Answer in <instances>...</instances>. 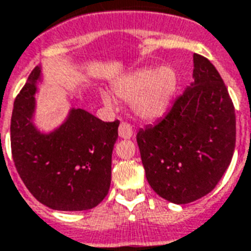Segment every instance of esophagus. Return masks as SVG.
Here are the masks:
<instances>
[{"instance_id": "obj_1", "label": "esophagus", "mask_w": 251, "mask_h": 251, "mask_svg": "<svg viewBox=\"0 0 251 251\" xmlns=\"http://www.w3.org/2000/svg\"><path fill=\"white\" fill-rule=\"evenodd\" d=\"M118 134H120L121 138L130 139L134 134L133 126L130 125V124H127V122H121V125L118 127Z\"/></svg>"}]
</instances>
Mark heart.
Masks as SVG:
<instances>
[{
  "label": "heart",
  "instance_id": "obj_1",
  "mask_svg": "<svg viewBox=\"0 0 251 251\" xmlns=\"http://www.w3.org/2000/svg\"><path fill=\"white\" fill-rule=\"evenodd\" d=\"M177 77L171 67L159 70L135 71L114 87V92L122 100L133 101L135 112L142 118H155L166 110L176 89ZM102 99L110 104V99L104 95Z\"/></svg>",
  "mask_w": 251,
  "mask_h": 251
}]
</instances>
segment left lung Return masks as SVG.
<instances>
[{"label":"left lung","mask_w":251,"mask_h":251,"mask_svg":"<svg viewBox=\"0 0 251 251\" xmlns=\"http://www.w3.org/2000/svg\"><path fill=\"white\" fill-rule=\"evenodd\" d=\"M194 84L155 125L137 133L151 188L175 204H188L215 188L236 146V113L221 76L194 55Z\"/></svg>","instance_id":"1"}]
</instances>
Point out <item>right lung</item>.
Listing matches in <instances>:
<instances>
[{
	"label": "right lung",
	"instance_id": "right-lung-1",
	"mask_svg": "<svg viewBox=\"0 0 251 251\" xmlns=\"http://www.w3.org/2000/svg\"><path fill=\"white\" fill-rule=\"evenodd\" d=\"M39 76L35 67L15 97L10 122L15 168L32 196L51 209H92L108 195L120 121L104 122L72 109L59 129L41 134L31 121Z\"/></svg>",
	"mask_w": 251,
	"mask_h": 251
}]
</instances>
